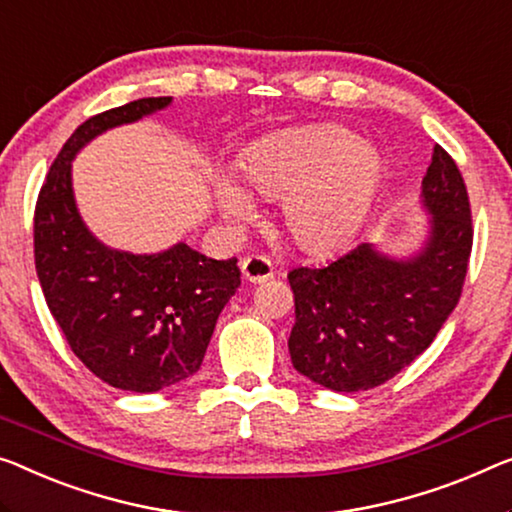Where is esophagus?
Wrapping results in <instances>:
<instances>
[{
  "label": "esophagus",
  "instance_id": "1",
  "mask_svg": "<svg viewBox=\"0 0 512 512\" xmlns=\"http://www.w3.org/2000/svg\"><path fill=\"white\" fill-rule=\"evenodd\" d=\"M241 273L250 282H264L273 278V264L266 255H248L241 259Z\"/></svg>",
  "mask_w": 512,
  "mask_h": 512
}]
</instances>
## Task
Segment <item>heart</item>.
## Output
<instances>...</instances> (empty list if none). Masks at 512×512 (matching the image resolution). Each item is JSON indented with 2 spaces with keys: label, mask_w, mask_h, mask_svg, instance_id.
I'll list each match as a JSON object with an SVG mask.
<instances>
[{
  "label": "heart",
  "mask_w": 512,
  "mask_h": 512,
  "mask_svg": "<svg viewBox=\"0 0 512 512\" xmlns=\"http://www.w3.org/2000/svg\"><path fill=\"white\" fill-rule=\"evenodd\" d=\"M241 179L250 193L280 200V223L305 253L326 255L345 246L375 200L381 160L370 144L342 126L294 128L266 137L243 156ZM220 209L250 218L255 204L239 183L216 181Z\"/></svg>",
  "instance_id": "b5f03b06"
}]
</instances>
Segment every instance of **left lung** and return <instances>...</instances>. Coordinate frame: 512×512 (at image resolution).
Listing matches in <instances>:
<instances>
[{
	"label": "left lung",
	"mask_w": 512,
	"mask_h": 512,
	"mask_svg": "<svg viewBox=\"0 0 512 512\" xmlns=\"http://www.w3.org/2000/svg\"><path fill=\"white\" fill-rule=\"evenodd\" d=\"M432 213L421 253L393 259L361 243L322 269L287 273L296 322L289 333L294 368L331 391L381 386L421 356L462 296L474 246L462 172L434 147L423 177Z\"/></svg>",
	"instance_id": "8db88e82"
}]
</instances>
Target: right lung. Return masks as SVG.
I'll use <instances>...</instances> for the list:
<instances>
[{
	"instance_id": "obj_1",
	"label": "right lung",
	"mask_w": 512,
	"mask_h": 512,
	"mask_svg": "<svg viewBox=\"0 0 512 512\" xmlns=\"http://www.w3.org/2000/svg\"><path fill=\"white\" fill-rule=\"evenodd\" d=\"M170 101L140 98L75 128L50 165L34 211L38 282L68 347L105 384L133 393H156L195 375L220 310L241 285L236 259L218 262L186 243L158 255L103 246L75 209L73 156L98 133Z\"/></svg>"
}]
</instances>
